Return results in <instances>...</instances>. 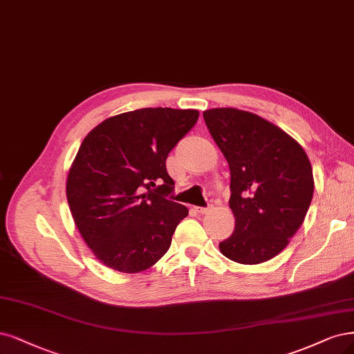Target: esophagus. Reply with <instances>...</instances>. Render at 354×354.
<instances>
[{
    "label": "esophagus",
    "instance_id": "1",
    "mask_svg": "<svg viewBox=\"0 0 354 354\" xmlns=\"http://www.w3.org/2000/svg\"><path fill=\"white\" fill-rule=\"evenodd\" d=\"M211 209H212V205H208V206H206V208H196V211H198L199 214H202V215L208 214Z\"/></svg>",
    "mask_w": 354,
    "mask_h": 354
}]
</instances>
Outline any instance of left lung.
Instances as JSON below:
<instances>
[{
  "instance_id": "obj_1",
  "label": "left lung",
  "mask_w": 354,
  "mask_h": 354,
  "mask_svg": "<svg viewBox=\"0 0 354 354\" xmlns=\"http://www.w3.org/2000/svg\"><path fill=\"white\" fill-rule=\"evenodd\" d=\"M203 118L231 174L236 227L219 250L245 265L270 261L286 249L310 206L309 158L284 130L249 111L212 108Z\"/></svg>"
}]
</instances>
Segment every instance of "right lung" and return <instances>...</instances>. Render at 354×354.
<instances>
[{"label": "right lung", "mask_w": 354, "mask_h": 354, "mask_svg": "<svg viewBox=\"0 0 354 354\" xmlns=\"http://www.w3.org/2000/svg\"><path fill=\"white\" fill-rule=\"evenodd\" d=\"M196 109L142 108L109 117L83 139L66 193L79 233L96 259L136 274L160 261L189 211L168 201L165 160L196 124Z\"/></svg>", "instance_id": "add662e5"}]
</instances>
